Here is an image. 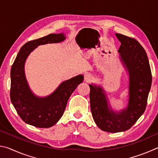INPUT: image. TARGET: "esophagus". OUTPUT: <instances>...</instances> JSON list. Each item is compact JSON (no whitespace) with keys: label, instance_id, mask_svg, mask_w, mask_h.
<instances>
[{"label":"esophagus","instance_id":"1","mask_svg":"<svg viewBox=\"0 0 158 158\" xmlns=\"http://www.w3.org/2000/svg\"><path fill=\"white\" fill-rule=\"evenodd\" d=\"M93 79V76L90 74H85L84 75V80L86 82H89Z\"/></svg>","mask_w":158,"mask_h":158}]
</instances>
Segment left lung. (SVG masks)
Here are the masks:
<instances>
[{"label":"left lung","instance_id":"left-lung-1","mask_svg":"<svg viewBox=\"0 0 158 158\" xmlns=\"http://www.w3.org/2000/svg\"><path fill=\"white\" fill-rule=\"evenodd\" d=\"M121 42L118 52L129 74V100L127 106L115 112L109 105L106 93L100 86L90 84V109L99 128L108 132L129 130L145 111L151 87L152 74L146 51L137 40L116 33Z\"/></svg>","mask_w":158,"mask_h":158}]
</instances>
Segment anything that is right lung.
Listing matches in <instances>:
<instances>
[{"label":"right lung","instance_id":"add662e5","mask_svg":"<svg viewBox=\"0 0 158 158\" xmlns=\"http://www.w3.org/2000/svg\"><path fill=\"white\" fill-rule=\"evenodd\" d=\"M65 38L63 33L49 34L26 42L12 64L10 99L19 116L26 123L40 128L54 125L62 117L72 93L84 81L81 74L74 77L61 83L54 92L44 98L35 95L29 88L24 73L25 62L28 55L39 45L58 43Z\"/></svg>","mask_w":158,"mask_h":158}]
</instances>
